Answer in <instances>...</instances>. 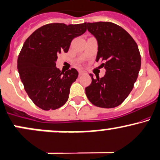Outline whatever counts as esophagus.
<instances>
[{"instance_id":"esophagus-1","label":"esophagus","mask_w":160,"mask_h":160,"mask_svg":"<svg viewBox=\"0 0 160 160\" xmlns=\"http://www.w3.org/2000/svg\"><path fill=\"white\" fill-rule=\"evenodd\" d=\"M87 72L84 71H79V75L80 76H82V75H84V74H87Z\"/></svg>"}]
</instances>
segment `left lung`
<instances>
[{
  "instance_id": "left-lung-1",
  "label": "left lung",
  "mask_w": 160,
  "mask_h": 160,
  "mask_svg": "<svg viewBox=\"0 0 160 160\" xmlns=\"http://www.w3.org/2000/svg\"><path fill=\"white\" fill-rule=\"evenodd\" d=\"M98 41L96 61L106 70L102 78L90 73L92 83L86 95L92 104L100 108L118 106L134 87L141 65L138 46L127 31L111 22H85Z\"/></svg>"
}]
</instances>
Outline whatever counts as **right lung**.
<instances>
[{"label": "right lung", "instance_id": "obj_1", "mask_svg": "<svg viewBox=\"0 0 160 160\" xmlns=\"http://www.w3.org/2000/svg\"><path fill=\"white\" fill-rule=\"evenodd\" d=\"M87 31L85 22L75 25L49 23L38 28L24 42L17 60V69L26 93L42 109L54 110L68 99L71 84L78 72L56 68L61 52H68L72 40Z\"/></svg>", "mask_w": 160, "mask_h": 160}]
</instances>
